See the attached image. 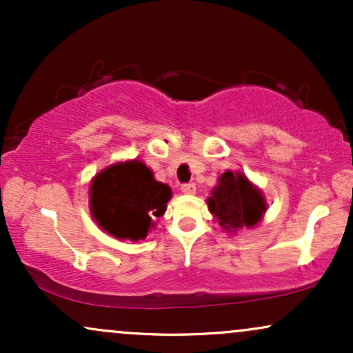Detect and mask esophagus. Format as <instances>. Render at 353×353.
Wrapping results in <instances>:
<instances>
[{"label": "esophagus", "mask_w": 353, "mask_h": 353, "mask_svg": "<svg viewBox=\"0 0 353 353\" xmlns=\"http://www.w3.org/2000/svg\"><path fill=\"white\" fill-rule=\"evenodd\" d=\"M181 190H182V194H188V196H192V194H196V184L189 182V184L182 185Z\"/></svg>", "instance_id": "34e87169"}]
</instances>
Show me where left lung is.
I'll return each instance as SVG.
<instances>
[{"instance_id": "1", "label": "left lung", "mask_w": 353, "mask_h": 353, "mask_svg": "<svg viewBox=\"0 0 353 353\" xmlns=\"http://www.w3.org/2000/svg\"><path fill=\"white\" fill-rule=\"evenodd\" d=\"M208 208L225 232L234 236L252 229L264 217L267 202L262 190L244 172L225 171L208 197Z\"/></svg>"}]
</instances>
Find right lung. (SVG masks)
Listing matches in <instances>:
<instances>
[{
    "label": "right lung",
    "mask_w": 353,
    "mask_h": 353,
    "mask_svg": "<svg viewBox=\"0 0 353 353\" xmlns=\"http://www.w3.org/2000/svg\"><path fill=\"white\" fill-rule=\"evenodd\" d=\"M172 190L154 179L143 161H119L92 177L89 210L104 232L121 241H144L154 219L164 216Z\"/></svg>",
    "instance_id": "obj_1"
}]
</instances>
